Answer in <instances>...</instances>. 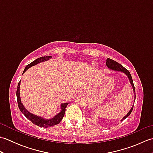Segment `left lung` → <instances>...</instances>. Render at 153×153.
<instances>
[{"label":"left lung","mask_w":153,"mask_h":153,"mask_svg":"<svg viewBox=\"0 0 153 153\" xmlns=\"http://www.w3.org/2000/svg\"><path fill=\"white\" fill-rule=\"evenodd\" d=\"M106 64L108 68H109L110 70H112L114 71H120V72H122L124 74H126L127 76H128L129 81V83H130L131 85L133 88V90H134V102H135V87L134 85V82H133V79H132V77L130 73H129V71L126 69V68L123 67V66H122L121 64L116 62V61L113 60L112 59H110V58H107L106 62ZM134 105L132 106L131 108L129 110V112L127 114L126 116H124L123 117V118H122L121 121H123V120H125L126 118H128V117L130 115V114L131 112V111L133 110V108H134Z\"/></svg>","instance_id":"1"}]
</instances>
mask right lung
Returning a JSON list of instances; mask_svg holds the SVG:
<instances>
[{
	"mask_svg": "<svg viewBox=\"0 0 153 153\" xmlns=\"http://www.w3.org/2000/svg\"><path fill=\"white\" fill-rule=\"evenodd\" d=\"M51 58H52L51 56H46L40 57L37 58V59L35 60L34 61L32 62L31 63L26 66L22 74H24L25 71H26V70H28L30 68L35 66V65H37L39 63L48 60ZM20 83H21V81H19V82L18 83V85L17 91H16V96H17L18 107L23 114L29 120H30L32 123H34L35 125L41 127V128H48V127L56 126L58 124V123L62 121V118H64V114H65V111H66V106H68V103L69 102L62 103L60 106V108H61L60 112L59 113H58L56 115H55L53 118H51L50 119H45L44 118H42L41 116L35 115L29 112L28 110L25 108L24 105H23L22 102V100L20 99V94H19V87H20Z\"/></svg>",
	"mask_w": 153,
	"mask_h": 153,
	"instance_id": "right-lung-1",
	"label": "right lung"
}]
</instances>
